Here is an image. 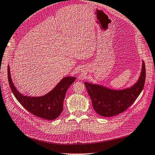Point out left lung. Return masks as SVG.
Wrapping results in <instances>:
<instances>
[{
    "mask_svg": "<svg viewBox=\"0 0 155 155\" xmlns=\"http://www.w3.org/2000/svg\"><path fill=\"white\" fill-rule=\"evenodd\" d=\"M146 78L145 64L142 60L140 77L134 85L122 90H114L100 84L84 82L93 107L97 114L111 117L126 110L137 99L143 89Z\"/></svg>",
    "mask_w": 155,
    "mask_h": 155,
    "instance_id": "1",
    "label": "left lung"
}]
</instances>
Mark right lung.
Instances as JSON below:
<instances>
[{"label": "right lung", "instance_id": "obj_1", "mask_svg": "<svg viewBox=\"0 0 155 155\" xmlns=\"http://www.w3.org/2000/svg\"><path fill=\"white\" fill-rule=\"evenodd\" d=\"M75 79L76 77H73L63 78L50 92L43 96L23 95L15 88L11 77L10 68L8 66V83L15 98L30 113L48 120H55L61 114L66 91L74 83Z\"/></svg>", "mask_w": 155, "mask_h": 155}]
</instances>
